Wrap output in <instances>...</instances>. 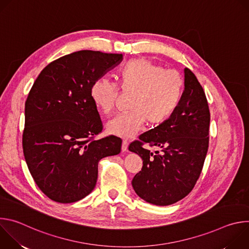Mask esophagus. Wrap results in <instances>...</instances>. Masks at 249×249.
I'll use <instances>...</instances> for the list:
<instances>
[{
    "instance_id": "esophagus-1",
    "label": "esophagus",
    "mask_w": 249,
    "mask_h": 249,
    "mask_svg": "<svg viewBox=\"0 0 249 249\" xmlns=\"http://www.w3.org/2000/svg\"><path fill=\"white\" fill-rule=\"evenodd\" d=\"M128 145H129L128 141L127 140H123V142H122V152H126L127 151Z\"/></svg>"
}]
</instances>
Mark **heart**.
<instances>
[{"label": "heart", "instance_id": "b5f03b06", "mask_svg": "<svg viewBox=\"0 0 249 249\" xmlns=\"http://www.w3.org/2000/svg\"><path fill=\"white\" fill-rule=\"evenodd\" d=\"M118 80L122 92L132 93L130 112L110 120L106 130L122 138L135 136L145 122L154 127L168 120L178 108L185 88L180 73L144 58L127 62L119 71ZM89 95L100 112L109 114L118 99L119 89L109 80L99 78L92 83Z\"/></svg>", "mask_w": 249, "mask_h": 249}]
</instances>
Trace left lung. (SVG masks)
Returning <instances> with one entry per match:
<instances>
[{
  "mask_svg": "<svg viewBox=\"0 0 249 249\" xmlns=\"http://www.w3.org/2000/svg\"><path fill=\"white\" fill-rule=\"evenodd\" d=\"M182 100L173 115L142 134L129 151L143 160V167L132 180L137 195L157 206H167L187 196L201 174L209 147L210 110L202 86L184 69ZM148 143L155 153L142 146Z\"/></svg>",
  "mask_w": 249,
  "mask_h": 249,
  "instance_id": "obj_1",
  "label": "left lung"
}]
</instances>
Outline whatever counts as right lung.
<instances>
[{
    "instance_id": "add662e5",
    "label": "right lung",
    "mask_w": 249,
    "mask_h": 249,
    "mask_svg": "<svg viewBox=\"0 0 249 249\" xmlns=\"http://www.w3.org/2000/svg\"><path fill=\"white\" fill-rule=\"evenodd\" d=\"M122 54L82 50L47 65L24 108L22 149L39 189L58 203H73L95 187L98 161L121 152L122 140L102 131L90 99L92 83L117 66Z\"/></svg>"
}]
</instances>
